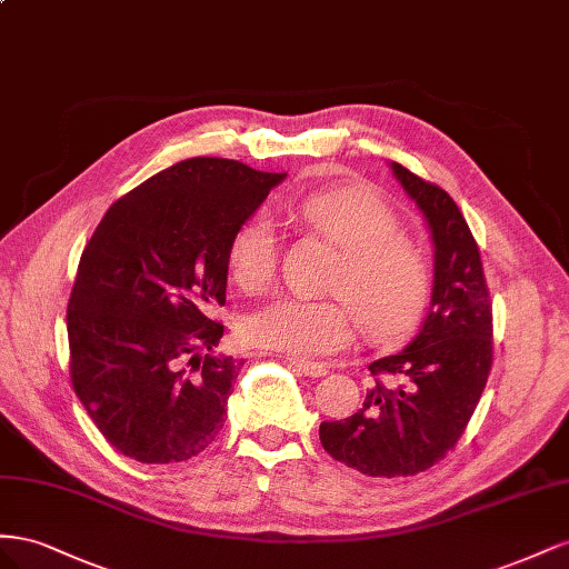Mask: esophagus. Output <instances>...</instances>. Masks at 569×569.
I'll return each mask as SVG.
<instances>
[{"label": "esophagus", "instance_id": "1", "mask_svg": "<svg viewBox=\"0 0 569 569\" xmlns=\"http://www.w3.org/2000/svg\"><path fill=\"white\" fill-rule=\"evenodd\" d=\"M290 365H293L296 371H300V375L305 377H323L327 375V365H319V362H307V360H290Z\"/></svg>", "mask_w": 569, "mask_h": 569}]
</instances>
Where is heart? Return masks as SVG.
Returning a JSON list of instances; mask_svg holds the SVG:
<instances>
[{"label": "heart", "mask_w": 569, "mask_h": 569, "mask_svg": "<svg viewBox=\"0 0 569 569\" xmlns=\"http://www.w3.org/2000/svg\"><path fill=\"white\" fill-rule=\"evenodd\" d=\"M296 212L315 233L340 248L327 290L331 298H276L242 323L250 346L300 360L336 355L352 343L357 323L375 338L412 327L429 296V267L379 192L336 186L305 194ZM229 269L242 290H264L279 271V233L267 212L242 221L229 246Z\"/></svg>", "instance_id": "b5f03b06"}]
</instances>
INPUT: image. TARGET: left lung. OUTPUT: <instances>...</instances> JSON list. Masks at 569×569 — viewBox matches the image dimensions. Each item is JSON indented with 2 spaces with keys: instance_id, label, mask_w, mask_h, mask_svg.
<instances>
[{
  "instance_id": "1",
  "label": "left lung",
  "mask_w": 569,
  "mask_h": 569,
  "mask_svg": "<svg viewBox=\"0 0 569 569\" xmlns=\"http://www.w3.org/2000/svg\"><path fill=\"white\" fill-rule=\"evenodd\" d=\"M391 169L429 223L431 307L408 348L369 365L377 383L362 408L319 427L333 460L386 479L425 472L456 448L493 365L491 296L472 231L443 188L396 161Z\"/></svg>"
}]
</instances>
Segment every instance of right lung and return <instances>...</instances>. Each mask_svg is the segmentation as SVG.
Instances as JSON below:
<instances>
[{
  "mask_svg": "<svg viewBox=\"0 0 569 569\" xmlns=\"http://www.w3.org/2000/svg\"><path fill=\"white\" fill-rule=\"evenodd\" d=\"M286 173L192 157L113 202L80 254L69 371L94 427L144 465L198 456L223 427L242 360L214 355L229 246Z\"/></svg>",
  "mask_w": 569,
  "mask_h": 569,
  "instance_id": "right-lung-1",
  "label": "right lung"
}]
</instances>
